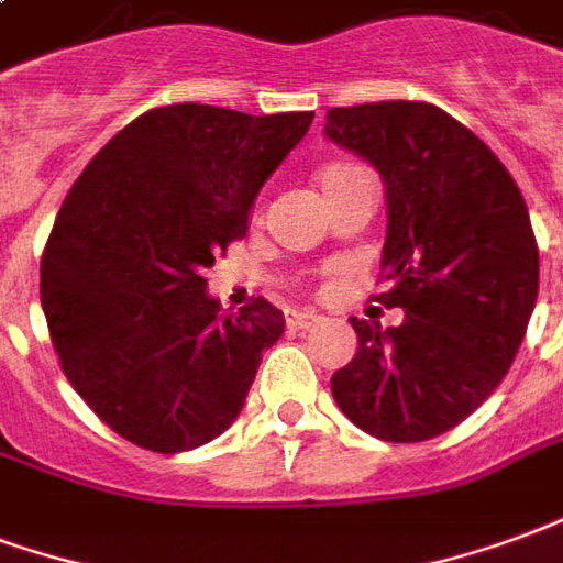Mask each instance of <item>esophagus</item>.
<instances>
[{
    "mask_svg": "<svg viewBox=\"0 0 563 563\" xmlns=\"http://www.w3.org/2000/svg\"><path fill=\"white\" fill-rule=\"evenodd\" d=\"M318 323H321V314H314V311H287V327L290 330H311Z\"/></svg>",
    "mask_w": 563,
    "mask_h": 563,
    "instance_id": "1",
    "label": "esophagus"
}]
</instances>
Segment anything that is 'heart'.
<instances>
[{"label": "heart", "instance_id": "b5f03b06", "mask_svg": "<svg viewBox=\"0 0 563 563\" xmlns=\"http://www.w3.org/2000/svg\"><path fill=\"white\" fill-rule=\"evenodd\" d=\"M354 170V167H347V164H332V167H327L321 174V188H330L332 183H339L342 176H347Z\"/></svg>", "mask_w": 563, "mask_h": 563}]
</instances>
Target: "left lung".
<instances>
[{
	"instance_id": "8db88e82",
	"label": "left lung",
	"mask_w": 563,
	"mask_h": 563,
	"mask_svg": "<svg viewBox=\"0 0 563 563\" xmlns=\"http://www.w3.org/2000/svg\"><path fill=\"white\" fill-rule=\"evenodd\" d=\"M323 131L387 186L377 302L405 311L387 330L351 318L360 347L332 396L380 441H429L489 399L525 339L540 287L525 197L474 131L426 101L332 108Z\"/></svg>"
}]
</instances>
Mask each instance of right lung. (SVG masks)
<instances>
[{"label": "right lung", "instance_id": "1", "mask_svg": "<svg viewBox=\"0 0 563 563\" xmlns=\"http://www.w3.org/2000/svg\"><path fill=\"white\" fill-rule=\"evenodd\" d=\"M314 113L170 104L129 122L77 176L41 257V309L65 377L131 444L183 453L240 417L285 314H219L203 269Z\"/></svg>", "mask_w": 563, "mask_h": 563}]
</instances>
